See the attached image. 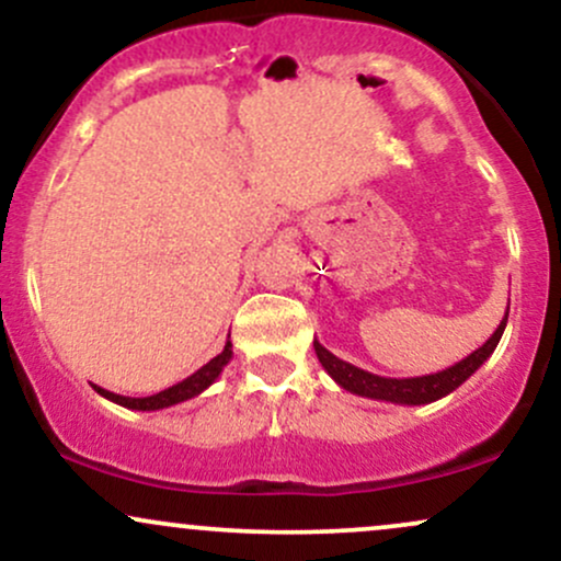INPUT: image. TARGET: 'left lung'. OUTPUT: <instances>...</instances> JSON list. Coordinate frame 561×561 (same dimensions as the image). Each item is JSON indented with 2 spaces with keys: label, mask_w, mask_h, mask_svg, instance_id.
Returning <instances> with one entry per match:
<instances>
[{
  "label": "left lung",
  "mask_w": 561,
  "mask_h": 561,
  "mask_svg": "<svg viewBox=\"0 0 561 561\" xmlns=\"http://www.w3.org/2000/svg\"><path fill=\"white\" fill-rule=\"evenodd\" d=\"M506 319H508V308L501 319V324L495 327V332L485 340V345H480L478 351L469 353L467 358H461L459 364L448 366V369L435 371V375H424V377H379L371 375V371L358 369V366L343 362L334 353L327 351L319 340H313V351H317L319 364L324 366V371L330 375L340 388L353 392V396L362 398H375V401H388V403H398V405H424L446 398L448 392H454L459 385H465L474 371L480 369L482 364L491 358V353L499 345L501 334L506 330Z\"/></svg>",
  "instance_id": "1"
}]
</instances>
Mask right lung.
I'll list each match as a JSON object with an SVG mask.
<instances>
[{"label":"right lung","mask_w":561,"mask_h":561,"mask_svg":"<svg viewBox=\"0 0 561 561\" xmlns=\"http://www.w3.org/2000/svg\"><path fill=\"white\" fill-rule=\"evenodd\" d=\"M231 343L227 340V345H224V351L218 353L216 358H210L208 364L199 366L195 375H190L182 382H176L173 388L169 390H160L156 396H147V398H128V396H118V392H111L105 388H100V385H94V390L100 392L102 398H107V401L124 405V409H134V411H160V409H169V405H176V403H184L190 401V398H197L199 392H205L210 388V385L216 382L218 375L224 371V366L231 362Z\"/></svg>","instance_id":"1"}]
</instances>
